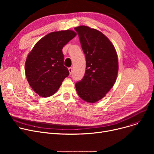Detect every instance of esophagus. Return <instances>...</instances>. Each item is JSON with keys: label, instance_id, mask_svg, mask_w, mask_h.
I'll return each mask as SVG.
<instances>
[{"label": "esophagus", "instance_id": "1", "mask_svg": "<svg viewBox=\"0 0 154 154\" xmlns=\"http://www.w3.org/2000/svg\"><path fill=\"white\" fill-rule=\"evenodd\" d=\"M69 74L71 75L72 73V67H69Z\"/></svg>", "mask_w": 154, "mask_h": 154}]
</instances>
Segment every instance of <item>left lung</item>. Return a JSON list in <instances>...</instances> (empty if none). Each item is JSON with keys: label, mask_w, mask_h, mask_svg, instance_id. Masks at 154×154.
I'll return each mask as SVG.
<instances>
[{"label": "left lung", "mask_w": 154, "mask_h": 154, "mask_svg": "<svg viewBox=\"0 0 154 154\" xmlns=\"http://www.w3.org/2000/svg\"><path fill=\"white\" fill-rule=\"evenodd\" d=\"M86 59L83 79L75 84L79 96L95 103L104 97L114 85L119 63L116 48L101 32L89 27H75Z\"/></svg>", "instance_id": "obj_1"}]
</instances>
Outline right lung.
Listing matches in <instances>:
<instances>
[{
	"label": "right lung",
	"mask_w": 154,
	"mask_h": 154,
	"mask_svg": "<svg viewBox=\"0 0 154 154\" xmlns=\"http://www.w3.org/2000/svg\"><path fill=\"white\" fill-rule=\"evenodd\" d=\"M76 35L71 30L51 32L39 40L29 54L25 64L26 78L40 96L48 97L54 94L69 75L63 66L62 48Z\"/></svg>",
	"instance_id": "right-lung-1"
}]
</instances>
